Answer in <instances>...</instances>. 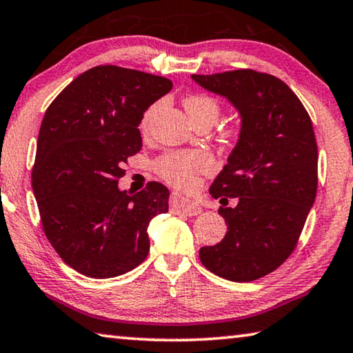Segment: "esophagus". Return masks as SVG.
Segmentation results:
<instances>
[{
	"mask_svg": "<svg viewBox=\"0 0 353 353\" xmlns=\"http://www.w3.org/2000/svg\"><path fill=\"white\" fill-rule=\"evenodd\" d=\"M172 206L176 209V212L189 215V217H192V215H199L201 212V208L199 203L189 200L186 196H181L180 194H172Z\"/></svg>",
	"mask_w": 353,
	"mask_h": 353,
	"instance_id": "1",
	"label": "esophagus"
}]
</instances>
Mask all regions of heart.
Masks as SVG:
<instances>
[{"instance_id":"b5f03b06","label":"heart","mask_w":353,"mask_h":353,"mask_svg":"<svg viewBox=\"0 0 353 353\" xmlns=\"http://www.w3.org/2000/svg\"><path fill=\"white\" fill-rule=\"evenodd\" d=\"M184 108L192 122L200 119H208L212 123L219 119L220 107L214 99L208 96H188L183 101ZM158 105L154 103L145 110L141 119V130H147L150 121L157 111ZM211 165V161L201 152H172L161 157L154 163V170L172 186L180 189L192 188L196 180V175L206 172Z\"/></svg>"}]
</instances>
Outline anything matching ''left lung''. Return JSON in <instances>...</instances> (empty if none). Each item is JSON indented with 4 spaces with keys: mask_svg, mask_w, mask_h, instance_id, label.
<instances>
[{
    "mask_svg": "<svg viewBox=\"0 0 353 353\" xmlns=\"http://www.w3.org/2000/svg\"><path fill=\"white\" fill-rule=\"evenodd\" d=\"M203 88L239 111L240 133L209 192L237 199L220 208L228 232L203 246L200 261L223 279L250 282L270 274L298 245L316 199L318 145L304 105L281 79L252 70L192 74Z\"/></svg>",
    "mask_w": 353,
    "mask_h": 353,
    "instance_id": "obj_1",
    "label": "left lung"
}]
</instances>
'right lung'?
Wrapping results in <instances>:
<instances>
[{
    "label": "right lung",
    "mask_w": 353,
    "mask_h": 353,
    "mask_svg": "<svg viewBox=\"0 0 353 353\" xmlns=\"http://www.w3.org/2000/svg\"><path fill=\"white\" fill-rule=\"evenodd\" d=\"M170 90L165 77L103 65L74 79L46 110L32 190L48 240L80 274H125L148 254L147 228L169 211V189L150 181L130 195L117 180L142 147V114Z\"/></svg>",
    "instance_id": "add662e5"
}]
</instances>
